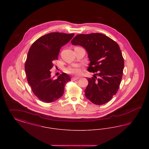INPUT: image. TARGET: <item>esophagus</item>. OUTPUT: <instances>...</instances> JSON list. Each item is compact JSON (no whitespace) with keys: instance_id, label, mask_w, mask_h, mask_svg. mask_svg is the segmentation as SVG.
<instances>
[{"instance_id":"1","label":"esophagus","mask_w":149,"mask_h":149,"mask_svg":"<svg viewBox=\"0 0 149 149\" xmlns=\"http://www.w3.org/2000/svg\"><path fill=\"white\" fill-rule=\"evenodd\" d=\"M79 79H80V77H73V78H72V80H73V81H74V80H78Z\"/></svg>"}]
</instances>
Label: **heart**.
I'll return each instance as SVG.
<instances>
[{
    "label": "heart",
    "instance_id": "heart-1",
    "mask_svg": "<svg viewBox=\"0 0 149 149\" xmlns=\"http://www.w3.org/2000/svg\"><path fill=\"white\" fill-rule=\"evenodd\" d=\"M66 71L69 74H78L80 72L79 69L76 68V67H74V66H70L68 68H67L66 69Z\"/></svg>",
    "mask_w": 149,
    "mask_h": 149
}]
</instances>
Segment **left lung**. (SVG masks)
<instances>
[{
    "label": "left lung",
    "instance_id": "8db88e82",
    "mask_svg": "<svg viewBox=\"0 0 149 149\" xmlns=\"http://www.w3.org/2000/svg\"><path fill=\"white\" fill-rule=\"evenodd\" d=\"M71 43L85 49L90 61L87 70L95 73L87 78L86 98L97 105L106 103L116 94L123 75L124 60L118 45L99 33L78 35Z\"/></svg>",
    "mask_w": 149,
    "mask_h": 149
}]
</instances>
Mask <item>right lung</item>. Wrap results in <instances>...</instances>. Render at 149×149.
Listing matches in <instances>:
<instances>
[{
  "label": "right lung",
  "mask_w": 149,
  "mask_h": 149,
  "mask_svg": "<svg viewBox=\"0 0 149 149\" xmlns=\"http://www.w3.org/2000/svg\"><path fill=\"white\" fill-rule=\"evenodd\" d=\"M74 36V33H50L38 38L29 50L25 63L27 81L34 94L43 102L51 103L62 97L65 85L71 80L65 72L54 79L51 77L50 70L61 47Z\"/></svg>",
  "instance_id": "obj_1"
}]
</instances>
